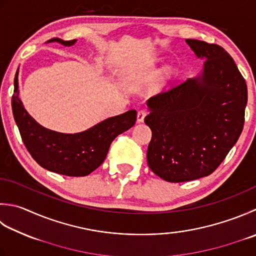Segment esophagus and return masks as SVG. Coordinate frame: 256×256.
Returning a JSON list of instances; mask_svg holds the SVG:
<instances>
[{
	"mask_svg": "<svg viewBox=\"0 0 256 256\" xmlns=\"http://www.w3.org/2000/svg\"><path fill=\"white\" fill-rule=\"evenodd\" d=\"M146 114H148V110H145V108L140 110V111L138 112V122H143L144 118L146 116Z\"/></svg>",
	"mask_w": 256,
	"mask_h": 256,
	"instance_id": "34e87169",
	"label": "esophagus"
}]
</instances>
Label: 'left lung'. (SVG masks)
Masks as SVG:
<instances>
[{
	"label": "left lung",
	"instance_id": "1",
	"mask_svg": "<svg viewBox=\"0 0 256 256\" xmlns=\"http://www.w3.org/2000/svg\"><path fill=\"white\" fill-rule=\"evenodd\" d=\"M205 58L201 76L188 78L148 101L144 122L152 131L150 168L168 182H188L212 174L243 131L248 86L241 72L218 44L188 38Z\"/></svg>",
	"mask_w": 256,
	"mask_h": 256
}]
</instances>
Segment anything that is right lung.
Masks as SVG:
<instances>
[{"label": "right lung", "mask_w": 256, "mask_h": 256, "mask_svg": "<svg viewBox=\"0 0 256 256\" xmlns=\"http://www.w3.org/2000/svg\"><path fill=\"white\" fill-rule=\"evenodd\" d=\"M48 42L72 45L75 40L52 38ZM12 111L22 141L35 162L48 171L66 176H85L96 170L106 158L113 140L136 121V111L130 110L81 133L51 131L41 126L24 108L18 98V72L14 78Z\"/></svg>", "instance_id": "obj_1"}]
</instances>
